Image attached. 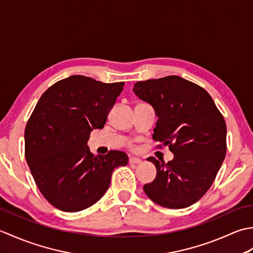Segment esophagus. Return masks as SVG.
Instances as JSON below:
<instances>
[{"label":"esophagus","mask_w":253,"mask_h":253,"mask_svg":"<svg viewBox=\"0 0 253 253\" xmlns=\"http://www.w3.org/2000/svg\"><path fill=\"white\" fill-rule=\"evenodd\" d=\"M139 163H141V160L139 158L132 157L129 159V164H139Z\"/></svg>","instance_id":"1"}]
</instances>
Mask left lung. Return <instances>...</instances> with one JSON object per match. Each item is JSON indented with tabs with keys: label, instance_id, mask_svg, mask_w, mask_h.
<instances>
[{
	"label": "left lung",
	"instance_id": "1",
	"mask_svg": "<svg viewBox=\"0 0 253 253\" xmlns=\"http://www.w3.org/2000/svg\"><path fill=\"white\" fill-rule=\"evenodd\" d=\"M132 90L158 116L153 139L174 154L168 163L148 159L157 176L143 190L164 208L189 207L209 190L225 159L224 117L206 90L179 76L138 82Z\"/></svg>",
	"mask_w": 253,
	"mask_h": 253
}]
</instances>
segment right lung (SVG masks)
<instances>
[{
    "instance_id": "right-lung-1",
    "label": "right lung",
    "mask_w": 253,
    "mask_h": 253,
    "mask_svg": "<svg viewBox=\"0 0 253 253\" xmlns=\"http://www.w3.org/2000/svg\"><path fill=\"white\" fill-rule=\"evenodd\" d=\"M124 83L74 75L41 95L25 129V157L40 192L53 207L78 212L103 197L113 170L128 163L123 151L94 155L90 132L102 129Z\"/></svg>"
}]
</instances>
